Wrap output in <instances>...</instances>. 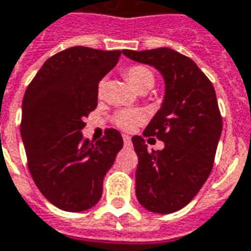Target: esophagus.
<instances>
[{"mask_svg":"<svg viewBox=\"0 0 251 251\" xmlns=\"http://www.w3.org/2000/svg\"><path fill=\"white\" fill-rule=\"evenodd\" d=\"M123 141H124V145L126 146H129L131 145V138L128 135H123Z\"/></svg>","mask_w":251,"mask_h":251,"instance_id":"1","label":"esophagus"}]
</instances>
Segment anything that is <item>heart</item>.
Masks as SVG:
<instances>
[{"instance_id":"obj_1","label":"heart","mask_w":251,"mask_h":251,"mask_svg":"<svg viewBox=\"0 0 251 251\" xmlns=\"http://www.w3.org/2000/svg\"><path fill=\"white\" fill-rule=\"evenodd\" d=\"M124 75L138 91L149 90L154 84V74L145 65H132L126 70ZM105 91V82L98 83V96L101 97ZM146 120V115L139 109H126L117 112L113 117L115 124L123 131H132Z\"/></svg>"}]
</instances>
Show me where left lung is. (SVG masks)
<instances>
[{
    "label": "left lung",
    "instance_id": "obj_1",
    "mask_svg": "<svg viewBox=\"0 0 251 251\" xmlns=\"http://www.w3.org/2000/svg\"><path fill=\"white\" fill-rule=\"evenodd\" d=\"M123 54L154 67L165 82L161 108L143 131L165 143L164 149L149 150L142 136H132L135 191L145 209L174 213L198 194L213 168L223 129L215 87L191 58L169 48Z\"/></svg>",
    "mask_w": 251,
    "mask_h": 251
}]
</instances>
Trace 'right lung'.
Masks as SVG:
<instances>
[{
  "instance_id": "1",
  "label": "right lung",
  "mask_w": 251,
  "mask_h": 251,
  "mask_svg": "<svg viewBox=\"0 0 251 251\" xmlns=\"http://www.w3.org/2000/svg\"><path fill=\"white\" fill-rule=\"evenodd\" d=\"M122 50L74 46L48 58L28 84L22 106V139L28 169L45 198L65 212L93 208L123 148L117 129L96 143L83 139L84 117L97 108L98 83Z\"/></svg>"
}]
</instances>
